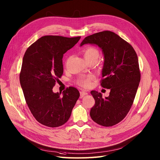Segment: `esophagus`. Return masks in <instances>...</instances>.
Segmentation results:
<instances>
[{
  "mask_svg": "<svg viewBox=\"0 0 160 160\" xmlns=\"http://www.w3.org/2000/svg\"><path fill=\"white\" fill-rule=\"evenodd\" d=\"M88 94V93H87V92H86L84 91H80V97L82 98V97H84L85 95H87Z\"/></svg>",
  "mask_w": 160,
  "mask_h": 160,
  "instance_id": "esophagus-1",
  "label": "esophagus"
}]
</instances>
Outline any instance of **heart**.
<instances>
[{
	"mask_svg": "<svg viewBox=\"0 0 160 160\" xmlns=\"http://www.w3.org/2000/svg\"><path fill=\"white\" fill-rule=\"evenodd\" d=\"M100 52L98 50L93 47H89L83 50V56H84L86 60H98L99 58ZM93 78V76H89V77H82L79 80L78 83L83 87H88L91 84V81Z\"/></svg>",
	"mask_w": 160,
	"mask_h": 160,
	"instance_id": "heart-1",
	"label": "heart"
}]
</instances>
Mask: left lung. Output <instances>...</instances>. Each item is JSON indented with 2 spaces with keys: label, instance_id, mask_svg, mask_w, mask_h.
Here are the masks:
<instances>
[{
  "label": "left lung",
  "instance_id": "obj_1",
  "mask_svg": "<svg viewBox=\"0 0 160 160\" xmlns=\"http://www.w3.org/2000/svg\"><path fill=\"white\" fill-rule=\"evenodd\" d=\"M85 44L98 46L102 50L104 64L101 86L110 89V95L91 91L95 104L91 109L92 120L103 127L121 122L130 111L140 82L138 58L133 48L114 32L103 31L83 39Z\"/></svg>",
  "mask_w": 160,
  "mask_h": 160
}]
</instances>
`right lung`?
I'll list each match as a JSON object with an SVG mask.
<instances>
[{"mask_svg": "<svg viewBox=\"0 0 160 160\" xmlns=\"http://www.w3.org/2000/svg\"><path fill=\"white\" fill-rule=\"evenodd\" d=\"M80 39L45 36L30 45L24 55L20 83L25 100L34 118L47 127L64 124L80 97L72 87L63 91L62 96L52 91L63 72V54Z\"/></svg>", "mask_w": 160, "mask_h": 160, "instance_id": "right-lung-1", "label": "right lung"}]
</instances>
